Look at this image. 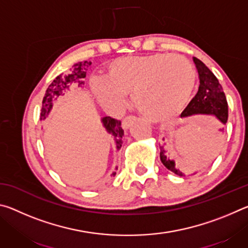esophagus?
Listing matches in <instances>:
<instances>
[{"label":"esophagus","instance_id":"esophagus-1","mask_svg":"<svg viewBox=\"0 0 248 248\" xmlns=\"http://www.w3.org/2000/svg\"><path fill=\"white\" fill-rule=\"evenodd\" d=\"M134 120H136V117H133V116H128V117H125V118H124V120H123L124 129H128L130 127V124H131Z\"/></svg>","mask_w":248,"mask_h":248}]
</instances>
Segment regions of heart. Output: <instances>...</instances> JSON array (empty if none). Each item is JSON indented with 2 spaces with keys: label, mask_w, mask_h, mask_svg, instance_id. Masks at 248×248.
I'll use <instances>...</instances> for the list:
<instances>
[{
  "label": "heart",
  "mask_w": 248,
  "mask_h": 248,
  "mask_svg": "<svg viewBox=\"0 0 248 248\" xmlns=\"http://www.w3.org/2000/svg\"><path fill=\"white\" fill-rule=\"evenodd\" d=\"M190 61L179 54L155 53L121 58L108 66L107 79L92 84L98 102L119 109L125 93H131L134 108L146 119L165 123L177 117L190 102L196 84Z\"/></svg>",
  "instance_id": "b5f03b06"
}]
</instances>
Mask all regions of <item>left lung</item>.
Masks as SVG:
<instances>
[{"mask_svg": "<svg viewBox=\"0 0 248 248\" xmlns=\"http://www.w3.org/2000/svg\"><path fill=\"white\" fill-rule=\"evenodd\" d=\"M197 71L199 74V89L191 102L188 104L186 109L182 112V118L196 115H208L216 117L222 124H226L228 121V102H226L225 94L222 89L221 84L217 81L216 75L213 74L209 68L199 59L194 58ZM164 140V139H163ZM159 157L167 170L173 171L178 176H186V173L182 166H179L173 158L166 154L164 146H161ZM190 173V175H195Z\"/></svg>", "mask_w": 248, "mask_h": 248, "instance_id": "left-lung-1", "label": "left lung"}]
</instances>
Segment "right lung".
<instances>
[{"label": "right lung", "mask_w": 248, "mask_h": 248, "mask_svg": "<svg viewBox=\"0 0 248 248\" xmlns=\"http://www.w3.org/2000/svg\"><path fill=\"white\" fill-rule=\"evenodd\" d=\"M92 64V62H78L75 63L71 72L68 74H60L53 79L52 83L48 86L47 91H46L45 97L43 99V108H41L40 114V120H45L47 118L50 110H51L52 105L56 100L63 96L66 91L70 90L71 86L78 85L82 86L84 85V78L86 77V71L89 65ZM102 124L106 129V131L110 134L112 140L115 142L116 149L119 150L123 144V136L124 130L121 128V121L111 118V117H104L102 119ZM112 175H116V173H112Z\"/></svg>", "instance_id": "1"}]
</instances>
